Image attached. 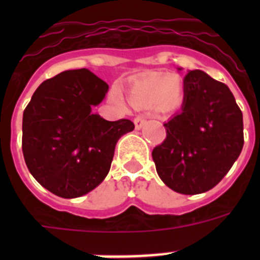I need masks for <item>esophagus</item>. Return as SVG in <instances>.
Returning a JSON list of instances; mask_svg holds the SVG:
<instances>
[{
    "mask_svg": "<svg viewBox=\"0 0 260 260\" xmlns=\"http://www.w3.org/2000/svg\"><path fill=\"white\" fill-rule=\"evenodd\" d=\"M146 122H147V118L144 116H138L134 118L135 128H137V130H141V128L146 125Z\"/></svg>",
    "mask_w": 260,
    "mask_h": 260,
    "instance_id": "34e87169",
    "label": "esophagus"
}]
</instances>
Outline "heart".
I'll list each match as a JSON object with an SVG mask.
<instances>
[{
	"label": "heart",
	"instance_id": "heart-1",
	"mask_svg": "<svg viewBox=\"0 0 260 260\" xmlns=\"http://www.w3.org/2000/svg\"><path fill=\"white\" fill-rule=\"evenodd\" d=\"M181 93L182 89L177 78L153 74L132 84L128 91V100L133 105L139 108L152 107L160 103L173 107L180 102Z\"/></svg>",
	"mask_w": 260,
	"mask_h": 260
}]
</instances>
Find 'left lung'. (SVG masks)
<instances>
[{
	"mask_svg": "<svg viewBox=\"0 0 260 260\" xmlns=\"http://www.w3.org/2000/svg\"><path fill=\"white\" fill-rule=\"evenodd\" d=\"M152 158L162 182L185 195L215 187L243 147L242 112L228 86L202 70L183 79V104L167 123Z\"/></svg>",
	"mask_w": 260,
	"mask_h": 260,
	"instance_id": "obj_1",
	"label": "left lung"
}]
</instances>
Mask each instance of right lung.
Here are the masks:
<instances>
[{
    "mask_svg": "<svg viewBox=\"0 0 260 260\" xmlns=\"http://www.w3.org/2000/svg\"><path fill=\"white\" fill-rule=\"evenodd\" d=\"M108 84L88 69L63 71L38 87L23 112L22 150L29 173L61 198H78L103 182L130 119L93 114Z\"/></svg>",
    "mask_w": 260,
    "mask_h": 260,
    "instance_id": "right-lung-1",
    "label": "right lung"
}]
</instances>
